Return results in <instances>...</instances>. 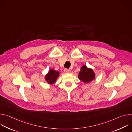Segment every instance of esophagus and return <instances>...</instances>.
I'll return each mask as SVG.
<instances>
[{
  "label": "esophagus",
  "mask_w": 132,
  "mask_h": 132,
  "mask_svg": "<svg viewBox=\"0 0 132 132\" xmlns=\"http://www.w3.org/2000/svg\"><path fill=\"white\" fill-rule=\"evenodd\" d=\"M64 71H65V72H66V73H69V72H70V69H68L65 68V69H64Z\"/></svg>",
  "instance_id": "1"
}]
</instances>
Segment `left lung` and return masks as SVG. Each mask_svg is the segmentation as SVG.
<instances>
[{"label":"left lung","instance_id":"1","mask_svg":"<svg viewBox=\"0 0 132 132\" xmlns=\"http://www.w3.org/2000/svg\"><path fill=\"white\" fill-rule=\"evenodd\" d=\"M78 78L85 84L91 82L95 79L96 73L92 68H89L86 65H83L80 68V71L78 75Z\"/></svg>","mask_w":132,"mask_h":132}]
</instances>
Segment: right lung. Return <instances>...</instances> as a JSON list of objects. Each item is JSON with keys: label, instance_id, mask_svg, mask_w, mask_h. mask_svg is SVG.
I'll return each mask as SVG.
<instances>
[{"label": "right lung", "instance_id": "add662e5", "mask_svg": "<svg viewBox=\"0 0 132 132\" xmlns=\"http://www.w3.org/2000/svg\"><path fill=\"white\" fill-rule=\"evenodd\" d=\"M60 72L55 70L53 69H51L46 74L44 77V79L49 85L54 84L57 78L60 76Z\"/></svg>", "mask_w": 132, "mask_h": 132}]
</instances>
